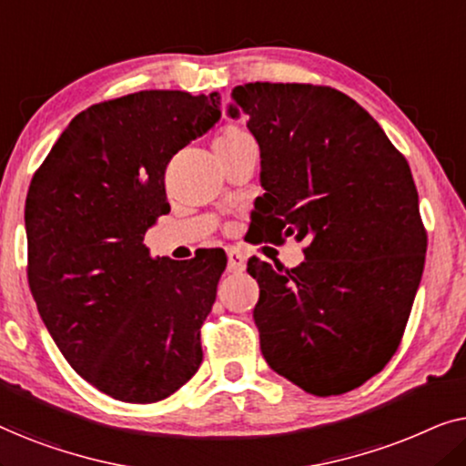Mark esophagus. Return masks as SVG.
I'll use <instances>...</instances> for the list:
<instances>
[{
	"instance_id": "1",
	"label": "esophagus",
	"mask_w": 466,
	"mask_h": 466,
	"mask_svg": "<svg viewBox=\"0 0 466 466\" xmlns=\"http://www.w3.org/2000/svg\"><path fill=\"white\" fill-rule=\"evenodd\" d=\"M227 258H228V271L231 273H241L246 269V257L244 252L238 250V248H231V250L227 252Z\"/></svg>"
}]
</instances>
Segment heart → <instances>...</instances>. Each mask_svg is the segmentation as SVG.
<instances>
[{
  "label": "heart",
  "mask_w": 466,
  "mask_h": 466,
  "mask_svg": "<svg viewBox=\"0 0 466 466\" xmlns=\"http://www.w3.org/2000/svg\"><path fill=\"white\" fill-rule=\"evenodd\" d=\"M254 139L248 131L241 129V127L235 125H227L225 129L218 131V136L212 139V148L216 155H227V152H235L239 150L241 146L252 144Z\"/></svg>",
  "instance_id": "heart-1"
}]
</instances>
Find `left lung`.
Listing matches in <instances>:
<instances>
[{"instance_id": "1", "label": "left lung", "mask_w": 466, "mask_h": 466, "mask_svg": "<svg viewBox=\"0 0 466 466\" xmlns=\"http://www.w3.org/2000/svg\"><path fill=\"white\" fill-rule=\"evenodd\" d=\"M228 114L248 118L260 148L258 241H308L295 269L248 260L260 352L316 397L354 390L397 352L422 279L410 165L371 114L330 86L250 82L233 88Z\"/></svg>"}]
</instances>
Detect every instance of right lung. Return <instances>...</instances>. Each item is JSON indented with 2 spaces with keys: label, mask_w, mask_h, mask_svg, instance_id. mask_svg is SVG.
<instances>
[{
  "label": "right lung",
  "mask_w": 466,
  "mask_h": 466,
  "mask_svg": "<svg viewBox=\"0 0 466 466\" xmlns=\"http://www.w3.org/2000/svg\"><path fill=\"white\" fill-rule=\"evenodd\" d=\"M220 118V95L139 91L80 112L31 180L27 278L44 324L80 378L125 403H157L199 369L201 324L227 257H150L169 214L171 157Z\"/></svg>",
  "instance_id": "right-lung-1"
}]
</instances>
